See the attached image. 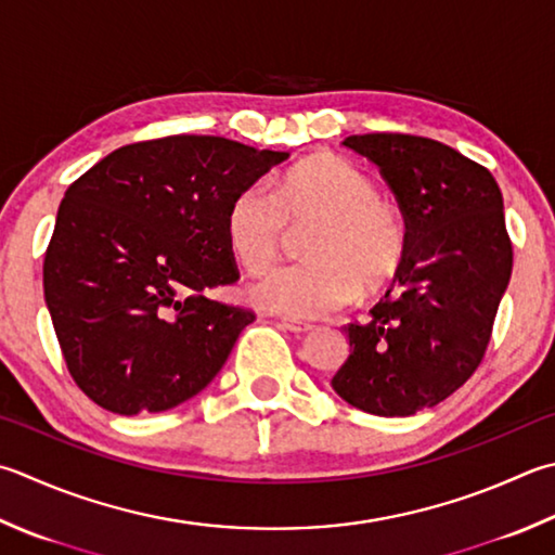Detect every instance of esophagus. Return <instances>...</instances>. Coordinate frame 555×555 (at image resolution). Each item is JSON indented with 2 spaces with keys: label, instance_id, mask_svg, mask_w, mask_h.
I'll return each instance as SVG.
<instances>
[{
  "label": "esophagus",
  "instance_id": "esophagus-1",
  "mask_svg": "<svg viewBox=\"0 0 555 555\" xmlns=\"http://www.w3.org/2000/svg\"><path fill=\"white\" fill-rule=\"evenodd\" d=\"M280 326L285 328V331H289V333H295V336H305V333L313 331L311 323H307V321H297V319H282V321H280Z\"/></svg>",
  "mask_w": 555,
  "mask_h": 555
}]
</instances>
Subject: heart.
I'll use <instances>...</instances> for the list:
<instances>
[{
  "instance_id": "1",
  "label": "heart",
  "mask_w": 555,
  "mask_h": 555,
  "mask_svg": "<svg viewBox=\"0 0 555 555\" xmlns=\"http://www.w3.org/2000/svg\"><path fill=\"white\" fill-rule=\"evenodd\" d=\"M313 222L305 242L309 260L273 270L254 287L263 309L295 319H321L364 295H379L401 275L411 232L399 207L376 183L336 154L299 162L275 183L244 188L229 203L227 244L248 273L278 263L287 224Z\"/></svg>"
}]
</instances>
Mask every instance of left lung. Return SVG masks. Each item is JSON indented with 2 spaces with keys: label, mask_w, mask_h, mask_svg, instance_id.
<instances>
[{
  "label": "left lung",
  "mask_w": 555,
  "mask_h": 555,
  "mask_svg": "<svg viewBox=\"0 0 555 555\" xmlns=\"http://www.w3.org/2000/svg\"><path fill=\"white\" fill-rule=\"evenodd\" d=\"M399 201L411 232L393 289L331 379L343 401L384 417L415 415L452 396L483 360L509 285L512 244L493 173L442 142L399 132L345 138Z\"/></svg>",
  "instance_id": "8db88e82"
}]
</instances>
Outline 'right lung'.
Wrapping results in <instances>:
<instances>
[{"instance_id":"add662e5","label":"right lung","mask_w":555,"mask_h":555,"mask_svg":"<svg viewBox=\"0 0 555 555\" xmlns=\"http://www.w3.org/2000/svg\"><path fill=\"white\" fill-rule=\"evenodd\" d=\"M287 156L173 134L115 150L67 188L43 289L67 370L93 403L162 413L224 367L256 319L205 297L238 278L229 203Z\"/></svg>"}]
</instances>
